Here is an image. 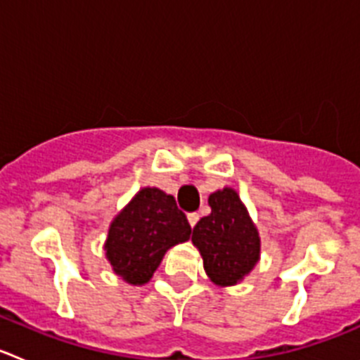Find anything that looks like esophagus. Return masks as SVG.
Segmentation results:
<instances>
[{
	"mask_svg": "<svg viewBox=\"0 0 360 360\" xmlns=\"http://www.w3.org/2000/svg\"><path fill=\"white\" fill-rule=\"evenodd\" d=\"M198 219H200V216L196 214V212H189V214H187V221H189L191 227H195Z\"/></svg>",
	"mask_w": 360,
	"mask_h": 360,
	"instance_id": "obj_1",
	"label": "esophagus"
}]
</instances>
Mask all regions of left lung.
Wrapping results in <instances>:
<instances>
[{"mask_svg":"<svg viewBox=\"0 0 360 360\" xmlns=\"http://www.w3.org/2000/svg\"><path fill=\"white\" fill-rule=\"evenodd\" d=\"M211 214L193 229L191 241L216 287H234L252 272L262 256V238L240 195L224 187L209 195Z\"/></svg>","mask_w":360,"mask_h":360,"instance_id":"left-lung-1","label":"left lung"}]
</instances>
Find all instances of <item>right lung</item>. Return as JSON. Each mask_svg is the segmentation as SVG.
Segmentation results:
<instances>
[{"label":"right lung","instance_id":"right-lung-1","mask_svg":"<svg viewBox=\"0 0 360 360\" xmlns=\"http://www.w3.org/2000/svg\"><path fill=\"white\" fill-rule=\"evenodd\" d=\"M189 238L191 225L173 196L158 187H142L111 219L104 252L122 281L142 287L165 252Z\"/></svg>","mask_w":360,"mask_h":360}]
</instances>
